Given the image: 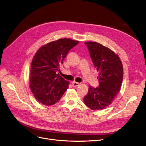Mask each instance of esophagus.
Wrapping results in <instances>:
<instances>
[{
  "label": "esophagus",
  "mask_w": 146,
  "mask_h": 146,
  "mask_svg": "<svg viewBox=\"0 0 146 146\" xmlns=\"http://www.w3.org/2000/svg\"><path fill=\"white\" fill-rule=\"evenodd\" d=\"M72 84V86H73L74 87H76L79 86L80 84L78 83V82H74Z\"/></svg>",
  "instance_id": "esophagus-1"
}]
</instances>
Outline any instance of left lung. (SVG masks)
I'll return each mask as SVG.
<instances>
[{"label": "left lung", "mask_w": 146, "mask_h": 146, "mask_svg": "<svg viewBox=\"0 0 146 146\" xmlns=\"http://www.w3.org/2000/svg\"><path fill=\"white\" fill-rule=\"evenodd\" d=\"M92 62L99 72L100 86L89 87L84 98V103L93 110H103L112 103L120 91L123 78V67L117 54L96 42H86Z\"/></svg>", "instance_id": "1"}]
</instances>
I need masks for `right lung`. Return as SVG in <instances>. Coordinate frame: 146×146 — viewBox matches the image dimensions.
<instances>
[{
  "instance_id": "1",
  "label": "right lung",
  "mask_w": 146,
  "mask_h": 146,
  "mask_svg": "<svg viewBox=\"0 0 146 146\" xmlns=\"http://www.w3.org/2000/svg\"><path fill=\"white\" fill-rule=\"evenodd\" d=\"M79 43L69 38L59 39L41 46L31 64L29 88L36 100L45 106H52L62 97L69 86L56 71L69 50Z\"/></svg>"
}]
</instances>
